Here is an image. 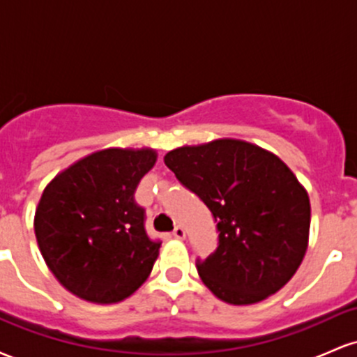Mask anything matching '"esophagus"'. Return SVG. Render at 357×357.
Returning <instances> with one entry per match:
<instances>
[{
  "instance_id": "34e87169",
  "label": "esophagus",
  "mask_w": 357,
  "mask_h": 357,
  "mask_svg": "<svg viewBox=\"0 0 357 357\" xmlns=\"http://www.w3.org/2000/svg\"><path fill=\"white\" fill-rule=\"evenodd\" d=\"M173 236H174V238H178V240H183L184 236H186V231H184V228L181 227V225H178V227H174Z\"/></svg>"
}]
</instances>
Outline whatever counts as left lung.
I'll return each mask as SVG.
<instances>
[{
  "label": "left lung",
  "instance_id": "8db88e82",
  "mask_svg": "<svg viewBox=\"0 0 357 357\" xmlns=\"http://www.w3.org/2000/svg\"><path fill=\"white\" fill-rule=\"evenodd\" d=\"M165 162L216 221L218 248L196 260L216 297L255 304L294 277L309 243L310 203L282 159L250 142L218 139L169 151Z\"/></svg>",
  "mask_w": 357,
  "mask_h": 357
}]
</instances>
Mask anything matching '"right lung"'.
Masks as SVG:
<instances>
[{"label":"right lung","instance_id":"right-lung-1","mask_svg":"<svg viewBox=\"0 0 357 357\" xmlns=\"http://www.w3.org/2000/svg\"><path fill=\"white\" fill-rule=\"evenodd\" d=\"M153 149H110L80 159L45 188L35 235L48 268L68 292L116 304L146 282L161 241L147 236L134 199L154 166Z\"/></svg>","mask_w":357,"mask_h":357}]
</instances>
